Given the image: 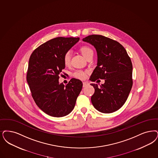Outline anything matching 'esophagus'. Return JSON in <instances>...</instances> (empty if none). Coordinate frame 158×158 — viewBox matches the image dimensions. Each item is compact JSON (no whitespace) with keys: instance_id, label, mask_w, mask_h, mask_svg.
Listing matches in <instances>:
<instances>
[{"instance_id":"obj_1","label":"esophagus","mask_w":158,"mask_h":158,"mask_svg":"<svg viewBox=\"0 0 158 158\" xmlns=\"http://www.w3.org/2000/svg\"><path fill=\"white\" fill-rule=\"evenodd\" d=\"M89 83L87 82H83V87H86L87 86H88Z\"/></svg>"}]
</instances>
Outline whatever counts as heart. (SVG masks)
<instances>
[{"label":"heart","instance_id":"heart-1","mask_svg":"<svg viewBox=\"0 0 158 158\" xmlns=\"http://www.w3.org/2000/svg\"><path fill=\"white\" fill-rule=\"evenodd\" d=\"M80 51L82 53L83 56L86 58L94 54V52L92 49L89 48L88 46H83L80 48ZM70 53L69 52H67L64 53L63 56V62L66 66H69L70 63ZM73 76L76 78L79 79H84L86 77V72H84L81 70H77L73 73Z\"/></svg>","mask_w":158,"mask_h":158}]
</instances>
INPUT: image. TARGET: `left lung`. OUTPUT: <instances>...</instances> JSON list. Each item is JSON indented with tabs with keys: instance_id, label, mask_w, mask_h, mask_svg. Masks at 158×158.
Wrapping results in <instances>:
<instances>
[{
	"instance_id": "obj_1",
	"label": "left lung",
	"mask_w": 158,
	"mask_h": 158,
	"mask_svg": "<svg viewBox=\"0 0 158 158\" xmlns=\"http://www.w3.org/2000/svg\"><path fill=\"white\" fill-rule=\"evenodd\" d=\"M95 47L98 63L90 81L105 79V83L95 89L91 101L102 113H112L126 101L132 87V63L124 47L116 40L102 35H92L83 39Z\"/></svg>"
}]
</instances>
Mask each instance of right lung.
<instances>
[{"label":"right lung","mask_w":158,"mask_h":158,"mask_svg":"<svg viewBox=\"0 0 158 158\" xmlns=\"http://www.w3.org/2000/svg\"><path fill=\"white\" fill-rule=\"evenodd\" d=\"M79 38L58 37L49 40L33 52L29 58L26 79L36 104L53 117L69 114L82 89V81L70 79L64 86L59 75L64 69L63 56Z\"/></svg>","instance_id":"add662e5"}]
</instances>
